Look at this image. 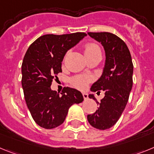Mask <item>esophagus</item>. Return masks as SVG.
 Returning <instances> with one entry per match:
<instances>
[{
  "instance_id": "1",
  "label": "esophagus",
  "mask_w": 154,
  "mask_h": 154,
  "mask_svg": "<svg viewBox=\"0 0 154 154\" xmlns=\"http://www.w3.org/2000/svg\"><path fill=\"white\" fill-rule=\"evenodd\" d=\"M83 97H84V98H85V100H87L88 98V94L87 93H83Z\"/></svg>"
}]
</instances>
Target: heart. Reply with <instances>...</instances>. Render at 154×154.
<instances>
[{
  "label": "heart",
  "mask_w": 154,
  "mask_h": 154,
  "mask_svg": "<svg viewBox=\"0 0 154 154\" xmlns=\"http://www.w3.org/2000/svg\"><path fill=\"white\" fill-rule=\"evenodd\" d=\"M84 50H85V56L94 54V53H101L98 45L92 42L85 44L84 46ZM71 81L73 86H75L76 88L79 89H85L87 88L88 84L91 81V78L88 76H78L73 77Z\"/></svg>",
  "instance_id": "obj_1"
}]
</instances>
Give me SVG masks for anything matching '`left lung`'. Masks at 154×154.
Listing matches in <instances>:
<instances>
[{
	"label": "left lung",
	"mask_w": 154,
	"mask_h": 154,
	"mask_svg": "<svg viewBox=\"0 0 154 154\" xmlns=\"http://www.w3.org/2000/svg\"><path fill=\"white\" fill-rule=\"evenodd\" d=\"M91 38L101 42L105 51V65L103 73L91 88V91H105L97 110L88 115V122L97 129L105 130L117 122L129 100L133 87V64L126 44L119 37L110 32H88Z\"/></svg>",
	"instance_id": "8db88e82"
}]
</instances>
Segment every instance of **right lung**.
Masks as SVG:
<instances>
[{
	"label": "right lung",
	"instance_id": "1",
	"mask_svg": "<svg viewBox=\"0 0 154 154\" xmlns=\"http://www.w3.org/2000/svg\"><path fill=\"white\" fill-rule=\"evenodd\" d=\"M87 34L44 35L28 49L21 65V85L25 102L34 121L44 129H53L65 120L69 107L84 101L82 94L65 87L59 94L51 90L53 80L62 72L64 56Z\"/></svg>",
	"mask_w": 154,
	"mask_h": 154
}]
</instances>
